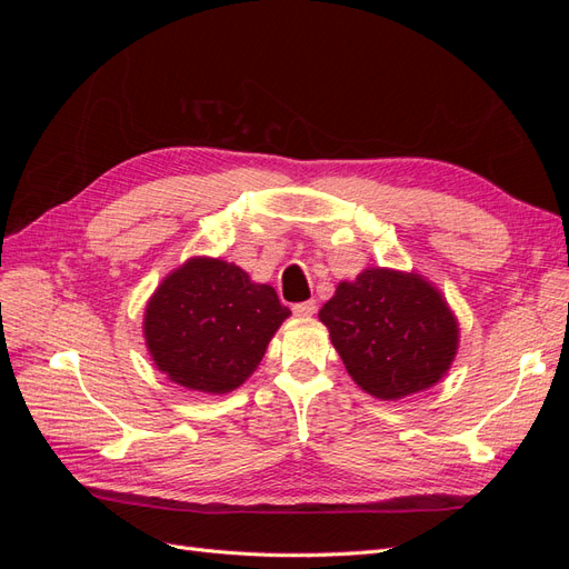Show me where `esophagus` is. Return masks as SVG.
I'll list each match as a JSON object with an SVG mask.
<instances>
[{"mask_svg": "<svg viewBox=\"0 0 569 569\" xmlns=\"http://www.w3.org/2000/svg\"><path fill=\"white\" fill-rule=\"evenodd\" d=\"M316 311H318L316 301H303V303L295 306V316H299V318H311V316H316Z\"/></svg>", "mask_w": 569, "mask_h": 569, "instance_id": "1", "label": "esophagus"}]
</instances>
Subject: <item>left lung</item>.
Returning <instances> with one entry per match:
<instances>
[{
    "label": "left lung",
    "mask_w": 569,
    "mask_h": 569,
    "mask_svg": "<svg viewBox=\"0 0 569 569\" xmlns=\"http://www.w3.org/2000/svg\"><path fill=\"white\" fill-rule=\"evenodd\" d=\"M318 318L351 380L382 401L439 385L460 343L449 301L416 270H360L337 284Z\"/></svg>",
    "instance_id": "obj_1"
}]
</instances>
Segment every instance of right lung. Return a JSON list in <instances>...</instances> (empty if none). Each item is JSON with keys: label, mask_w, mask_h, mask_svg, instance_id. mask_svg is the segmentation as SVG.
Wrapping results in <instances>:
<instances>
[{"label": "right lung", "mask_w": 569, "mask_h": 569, "mask_svg": "<svg viewBox=\"0 0 569 569\" xmlns=\"http://www.w3.org/2000/svg\"><path fill=\"white\" fill-rule=\"evenodd\" d=\"M289 316L270 284L222 258L192 256L153 289L142 332L170 382L220 396L249 380Z\"/></svg>", "instance_id": "obj_1"}]
</instances>
